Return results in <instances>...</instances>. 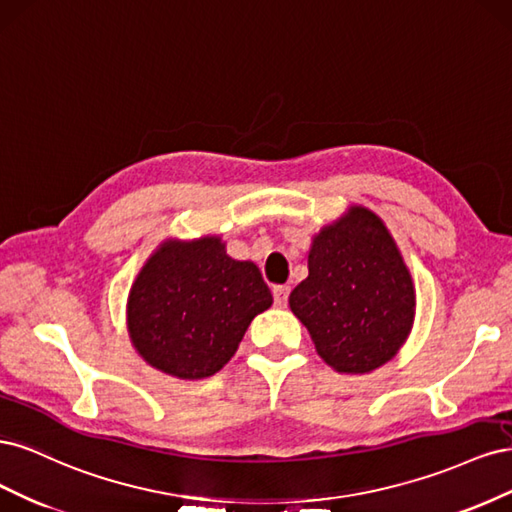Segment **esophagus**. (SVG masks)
Segmentation results:
<instances>
[{"mask_svg":"<svg viewBox=\"0 0 512 512\" xmlns=\"http://www.w3.org/2000/svg\"><path fill=\"white\" fill-rule=\"evenodd\" d=\"M288 294H290V286H273V299L277 307H284L288 301Z\"/></svg>","mask_w":512,"mask_h":512,"instance_id":"esophagus-1","label":"esophagus"}]
</instances>
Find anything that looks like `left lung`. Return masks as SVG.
Wrapping results in <instances>:
<instances>
[{"instance_id":"1","label":"left lung","mask_w":512,"mask_h":512,"mask_svg":"<svg viewBox=\"0 0 512 512\" xmlns=\"http://www.w3.org/2000/svg\"><path fill=\"white\" fill-rule=\"evenodd\" d=\"M309 275L288 305L339 374H369L395 359L412 331L410 269L378 213L350 205L312 237Z\"/></svg>"}]
</instances>
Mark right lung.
<instances>
[{
  "instance_id": "1",
  "label": "right lung",
  "mask_w": 512,
  "mask_h": 512,
  "mask_svg": "<svg viewBox=\"0 0 512 512\" xmlns=\"http://www.w3.org/2000/svg\"><path fill=\"white\" fill-rule=\"evenodd\" d=\"M271 303L256 262L230 258L220 235L168 237L132 282L126 327L147 365L203 380L235 356L250 322Z\"/></svg>"
}]
</instances>
